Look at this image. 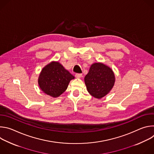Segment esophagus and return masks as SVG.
<instances>
[{
  "label": "esophagus",
  "mask_w": 154,
  "mask_h": 154,
  "mask_svg": "<svg viewBox=\"0 0 154 154\" xmlns=\"http://www.w3.org/2000/svg\"><path fill=\"white\" fill-rule=\"evenodd\" d=\"M75 76L76 78H80L82 77V74H79V73H76L75 74Z\"/></svg>",
  "instance_id": "1"
}]
</instances>
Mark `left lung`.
Returning <instances> with one entry per match:
<instances>
[{"instance_id": "left-lung-1", "label": "left lung", "mask_w": 154, "mask_h": 154, "mask_svg": "<svg viewBox=\"0 0 154 154\" xmlns=\"http://www.w3.org/2000/svg\"><path fill=\"white\" fill-rule=\"evenodd\" d=\"M115 82L113 71L100 63L93 64L85 77V83L88 93L97 99L106 95L112 89Z\"/></svg>"}]
</instances>
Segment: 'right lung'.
<instances>
[{"mask_svg":"<svg viewBox=\"0 0 154 154\" xmlns=\"http://www.w3.org/2000/svg\"><path fill=\"white\" fill-rule=\"evenodd\" d=\"M74 77L58 62H51L44 68L39 75L38 83L41 90L53 97L60 96L67 89Z\"/></svg>","mask_w":154,"mask_h":154,"instance_id":"obj_1","label":"right lung"}]
</instances>
